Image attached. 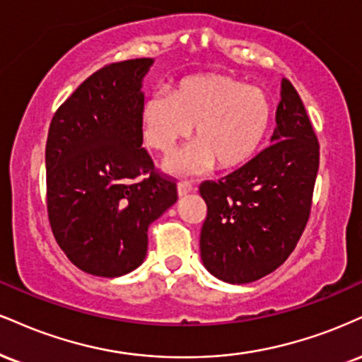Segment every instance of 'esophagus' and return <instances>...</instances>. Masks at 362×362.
I'll use <instances>...</instances> for the list:
<instances>
[{"label":"esophagus","instance_id":"obj_1","mask_svg":"<svg viewBox=\"0 0 362 362\" xmlns=\"http://www.w3.org/2000/svg\"><path fill=\"white\" fill-rule=\"evenodd\" d=\"M177 190H178V195H180V197H184V195H187V194L192 192V190H194V185H192V184H189V182H178Z\"/></svg>","mask_w":362,"mask_h":362}]
</instances>
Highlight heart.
I'll list each match as a JSON object with an SVG mask.
<instances>
[{"mask_svg":"<svg viewBox=\"0 0 362 362\" xmlns=\"http://www.w3.org/2000/svg\"><path fill=\"white\" fill-rule=\"evenodd\" d=\"M273 121V103L259 87L226 74H204L180 81L173 93L151 94L141 107L143 139L162 155L173 153L192 133L195 143L168 168L175 173L243 167L263 146Z\"/></svg>","mask_w":362,"mask_h":362,"instance_id":"b5f03b06","label":"heart"}]
</instances>
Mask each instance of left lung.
Listing matches in <instances>:
<instances>
[{
	"mask_svg": "<svg viewBox=\"0 0 362 362\" xmlns=\"http://www.w3.org/2000/svg\"><path fill=\"white\" fill-rule=\"evenodd\" d=\"M272 143L219 182H202L207 204L200 258L219 280L243 285L283 264L310 216L319 141L302 99L281 81Z\"/></svg>",
	"mask_w": 362,
	"mask_h": 362,
	"instance_id": "1",
	"label": "left lung"
}]
</instances>
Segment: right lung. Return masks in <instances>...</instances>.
Segmentation results:
<instances>
[{
  "instance_id": "obj_1",
  "label": "right lung",
  "mask_w": 362,
  "mask_h": 362,
  "mask_svg": "<svg viewBox=\"0 0 362 362\" xmlns=\"http://www.w3.org/2000/svg\"><path fill=\"white\" fill-rule=\"evenodd\" d=\"M153 59L110 64L87 77L52 117L47 209L55 241L89 275L136 269L148 226L177 202L175 180L141 146V82Z\"/></svg>"
}]
</instances>
